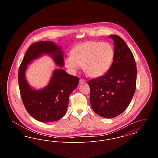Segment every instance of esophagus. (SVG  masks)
Returning <instances> with one entry per match:
<instances>
[{"mask_svg": "<svg viewBox=\"0 0 158 158\" xmlns=\"http://www.w3.org/2000/svg\"><path fill=\"white\" fill-rule=\"evenodd\" d=\"M85 82H86L85 79H82V78H81V79H80V81H79V83H80V84H81V83H83Z\"/></svg>", "mask_w": 158, "mask_h": 158, "instance_id": "obj_1", "label": "esophagus"}]
</instances>
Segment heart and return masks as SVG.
Returning <instances> with one entry per match:
<instances>
[{
    "mask_svg": "<svg viewBox=\"0 0 158 158\" xmlns=\"http://www.w3.org/2000/svg\"><path fill=\"white\" fill-rule=\"evenodd\" d=\"M71 53L72 56L65 59L66 67L75 72L83 66L85 73L94 77L103 75L108 71L114 54L111 45L97 41L76 45Z\"/></svg>",
    "mask_w": 158,
    "mask_h": 158,
    "instance_id": "1",
    "label": "heart"
}]
</instances>
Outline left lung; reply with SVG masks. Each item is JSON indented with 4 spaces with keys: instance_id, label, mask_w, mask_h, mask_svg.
<instances>
[{
    "instance_id": "1",
    "label": "left lung",
    "mask_w": 158,
    "mask_h": 158,
    "mask_svg": "<svg viewBox=\"0 0 158 158\" xmlns=\"http://www.w3.org/2000/svg\"><path fill=\"white\" fill-rule=\"evenodd\" d=\"M114 43L112 64L104 75L91 79L90 102L98 115L112 118L123 113L135 92L137 68L133 54L118 35H111Z\"/></svg>"
}]
</instances>
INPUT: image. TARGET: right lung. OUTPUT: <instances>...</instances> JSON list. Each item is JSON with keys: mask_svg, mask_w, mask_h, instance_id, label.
Here are the masks:
<instances>
[{"mask_svg": "<svg viewBox=\"0 0 158 158\" xmlns=\"http://www.w3.org/2000/svg\"><path fill=\"white\" fill-rule=\"evenodd\" d=\"M44 54H50L59 66L64 65L59 45L50 41H39L29 47L18 71V83L23 104L35 120L48 123L60 120L66 113L69 95L78 85L79 79L63 69L54 70L48 85L40 90L32 89L25 79L27 64Z\"/></svg>", "mask_w": 158, "mask_h": 158, "instance_id": "right-lung-1", "label": "right lung"}]
</instances>
